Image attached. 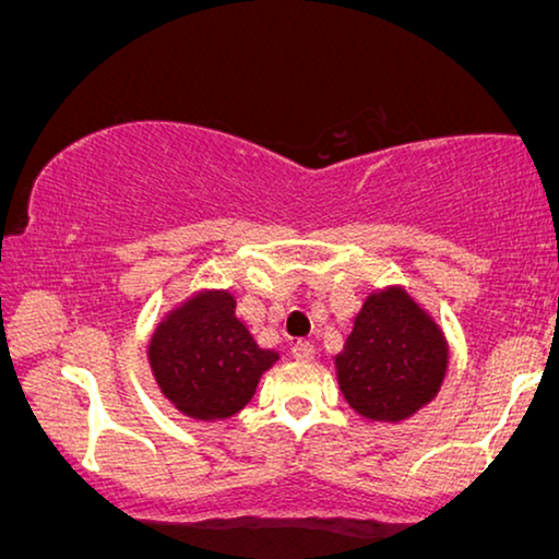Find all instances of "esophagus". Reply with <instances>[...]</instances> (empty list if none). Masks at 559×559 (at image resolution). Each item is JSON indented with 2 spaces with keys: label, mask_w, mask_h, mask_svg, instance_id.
I'll return each mask as SVG.
<instances>
[{
  "label": "esophagus",
  "mask_w": 559,
  "mask_h": 559,
  "mask_svg": "<svg viewBox=\"0 0 559 559\" xmlns=\"http://www.w3.org/2000/svg\"><path fill=\"white\" fill-rule=\"evenodd\" d=\"M293 358L295 360H312L314 358V345L310 340H297L293 343Z\"/></svg>",
  "instance_id": "esophagus-1"
}]
</instances>
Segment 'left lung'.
<instances>
[{
  "label": "left lung",
  "instance_id": "1",
  "mask_svg": "<svg viewBox=\"0 0 559 559\" xmlns=\"http://www.w3.org/2000/svg\"><path fill=\"white\" fill-rule=\"evenodd\" d=\"M449 347L441 330L403 289L373 293L335 355L340 391L370 420H403L439 393Z\"/></svg>",
  "mask_w": 559,
  "mask_h": 559
}]
</instances>
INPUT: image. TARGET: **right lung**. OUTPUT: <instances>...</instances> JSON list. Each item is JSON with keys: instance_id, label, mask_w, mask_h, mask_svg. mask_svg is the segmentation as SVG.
Masks as SVG:
<instances>
[{"instance_id": "1", "label": "right lung", "mask_w": 559, "mask_h": 559, "mask_svg": "<svg viewBox=\"0 0 559 559\" xmlns=\"http://www.w3.org/2000/svg\"><path fill=\"white\" fill-rule=\"evenodd\" d=\"M229 293H201L166 314L148 345L160 391L181 414L216 420L239 414L280 358L257 345Z\"/></svg>"}]
</instances>
